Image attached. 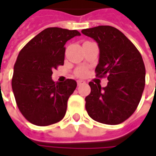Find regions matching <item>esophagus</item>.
Returning <instances> with one entry per match:
<instances>
[{"label":"esophagus","mask_w":156,"mask_h":156,"mask_svg":"<svg viewBox=\"0 0 156 156\" xmlns=\"http://www.w3.org/2000/svg\"><path fill=\"white\" fill-rule=\"evenodd\" d=\"M77 83H78V85L84 84L85 81H83V80H81V79H79V80H78V81H77Z\"/></svg>","instance_id":"34e87169"}]
</instances>
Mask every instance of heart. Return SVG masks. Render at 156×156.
Listing matches in <instances>:
<instances>
[{"mask_svg":"<svg viewBox=\"0 0 156 156\" xmlns=\"http://www.w3.org/2000/svg\"><path fill=\"white\" fill-rule=\"evenodd\" d=\"M86 74V70L85 69H80L78 73V76H84Z\"/></svg>","mask_w":156,"mask_h":156,"instance_id":"1","label":"heart"}]
</instances>
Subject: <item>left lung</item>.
Here are the masks:
<instances>
[{
  "label": "left lung",
  "instance_id": "obj_1",
  "mask_svg": "<svg viewBox=\"0 0 156 156\" xmlns=\"http://www.w3.org/2000/svg\"><path fill=\"white\" fill-rule=\"evenodd\" d=\"M97 41L99 59L96 76H107L108 84L89 82L91 93L85 98V108L94 120L119 124L133 115L140 101L145 84V68L141 54L124 33L110 26L82 30Z\"/></svg>",
  "mask_w": 156,
  "mask_h": 156
}]
</instances>
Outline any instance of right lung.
Listing matches in <instances>:
<instances>
[{"mask_svg": "<svg viewBox=\"0 0 156 156\" xmlns=\"http://www.w3.org/2000/svg\"><path fill=\"white\" fill-rule=\"evenodd\" d=\"M76 30L48 27L28 41L19 52L14 65L12 87L22 115L38 126L62 120L70 95L77 87L73 79L52 81V70L63 65L66 42Z\"/></svg>", "mask_w": 156, "mask_h": 156, "instance_id": "right-lung-1", "label": "right lung"}]
</instances>
